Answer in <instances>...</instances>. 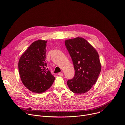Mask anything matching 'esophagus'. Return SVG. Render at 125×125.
<instances>
[{"label": "esophagus", "instance_id": "obj_1", "mask_svg": "<svg viewBox=\"0 0 125 125\" xmlns=\"http://www.w3.org/2000/svg\"><path fill=\"white\" fill-rule=\"evenodd\" d=\"M58 75H59V76H63V73H58Z\"/></svg>", "mask_w": 125, "mask_h": 125}]
</instances>
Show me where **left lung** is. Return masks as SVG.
Here are the masks:
<instances>
[{"label": "left lung", "mask_w": 125, "mask_h": 125, "mask_svg": "<svg viewBox=\"0 0 125 125\" xmlns=\"http://www.w3.org/2000/svg\"><path fill=\"white\" fill-rule=\"evenodd\" d=\"M65 44L72 59L75 71L73 79L67 81V85L74 93H86L95 84L101 72L98 52L82 37L66 40Z\"/></svg>", "instance_id": "1"}]
</instances>
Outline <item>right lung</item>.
<instances>
[{"mask_svg": "<svg viewBox=\"0 0 125 125\" xmlns=\"http://www.w3.org/2000/svg\"><path fill=\"white\" fill-rule=\"evenodd\" d=\"M38 40L32 43L19 59L18 69L23 85L33 93L41 94L49 89L55 79L47 71L46 43Z\"/></svg>", "mask_w": 125, "mask_h": 125, "instance_id": "obj_1", "label": "right lung"}]
</instances>
